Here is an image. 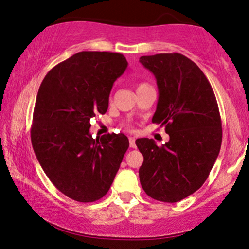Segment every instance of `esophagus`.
Listing matches in <instances>:
<instances>
[{"mask_svg": "<svg viewBox=\"0 0 249 249\" xmlns=\"http://www.w3.org/2000/svg\"><path fill=\"white\" fill-rule=\"evenodd\" d=\"M129 146H131L132 148H135L136 147L135 139H134V137H129Z\"/></svg>", "mask_w": 249, "mask_h": 249, "instance_id": "obj_1", "label": "esophagus"}]
</instances>
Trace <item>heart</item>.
<instances>
[{
	"instance_id": "1",
	"label": "heart",
	"mask_w": 249,
	"mask_h": 249,
	"mask_svg": "<svg viewBox=\"0 0 249 249\" xmlns=\"http://www.w3.org/2000/svg\"><path fill=\"white\" fill-rule=\"evenodd\" d=\"M146 86H149L147 83H139V84H137V89H143V88H146Z\"/></svg>"
}]
</instances>
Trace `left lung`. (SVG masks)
<instances>
[{
  "instance_id": "1",
  "label": "left lung",
  "mask_w": 249,
  "mask_h": 249,
  "mask_svg": "<svg viewBox=\"0 0 249 249\" xmlns=\"http://www.w3.org/2000/svg\"><path fill=\"white\" fill-rule=\"evenodd\" d=\"M159 88L153 123L165 126L169 141L157 146L136 140L144 161L141 185L149 197L166 203L186 198L207 179L222 145V121L212 86L194 62L179 53L141 56Z\"/></svg>"
}]
</instances>
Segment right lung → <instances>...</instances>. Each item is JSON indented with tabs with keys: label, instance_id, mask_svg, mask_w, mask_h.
<instances>
[{
	"label": "right lung",
	"instance_id": "obj_1",
	"mask_svg": "<svg viewBox=\"0 0 249 249\" xmlns=\"http://www.w3.org/2000/svg\"><path fill=\"white\" fill-rule=\"evenodd\" d=\"M124 55L80 52L50 71L39 86L31 141L43 171L76 202L106 195L127 151L124 134L94 140L90 120L108 108L110 89L127 68Z\"/></svg>",
	"mask_w": 249,
	"mask_h": 249
}]
</instances>
